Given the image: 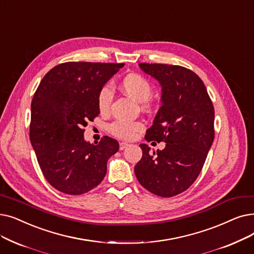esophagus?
<instances>
[{
  "mask_svg": "<svg viewBox=\"0 0 254 254\" xmlns=\"http://www.w3.org/2000/svg\"><path fill=\"white\" fill-rule=\"evenodd\" d=\"M127 146H128V144H127V143H126V142H120L119 143V149L120 150L126 149Z\"/></svg>",
  "mask_w": 254,
  "mask_h": 254,
  "instance_id": "1",
  "label": "esophagus"
}]
</instances>
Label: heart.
Here are the masks:
<instances>
[{"label": "heart", "instance_id": "heart-1", "mask_svg": "<svg viewBox=\"0 0 254 254\" xmlns=\"http://www.w3.org/2000/svg\"><path fill=\"white\" fill-rule=\"evenodd\" d=\"M123 91L137 102H145L152 94V87L148 80L138 73H128L120 82ZM113 93L109 86H104L97 95V106L102 113H108L111 108ZM144 128L141 121L116 120L109 127L110 133L124 140L134 139Z\"/></svg>", "mask_w": 254, "mask_h": 254}]
</instances>
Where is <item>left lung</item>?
Instances as JSON below:
<instances>
[{
	"mask_svg": "<svg viewBox=\"0 0 254 254\" xmlns=\"http://www.w3.org/2000/svg\"><path fill=\"white\" fill-rule=\"evenodd\" d=\"M140 68L162 86L163 105L146 130V141H164L150 152L140 144L142 158L135 174L143 188L161 197L183 193L196 181L214 137V106L201 79L180 65L140 63Z\"/></svg>",
	"mask_w": 254,
	"mask_h": 254,
	"instance_id": "1",
	"label": "left lung"
}]
</instances>
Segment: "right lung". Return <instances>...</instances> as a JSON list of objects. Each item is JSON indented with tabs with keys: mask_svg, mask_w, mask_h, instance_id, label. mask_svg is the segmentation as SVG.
<instances>
[{
	"mask_svg": "<svg viewBox=\"0 0 254 254\" xmlns=\"http://www.w3.org/2000/svg\"><path fill=\"white\" fill-rule=\"evenodd\" d=\"M124 65L65 62L41 80L31 103L30 141L46 180L58 191L81 195L104 180L119 144L108 136L90 144L83 127L100 114L98 92Z\"/></svg>",
	"mask_w": 254,
	"mask_h": 254,
	"instance_id": "obj_1",
	"label": "right lung"
}]
</instances>
